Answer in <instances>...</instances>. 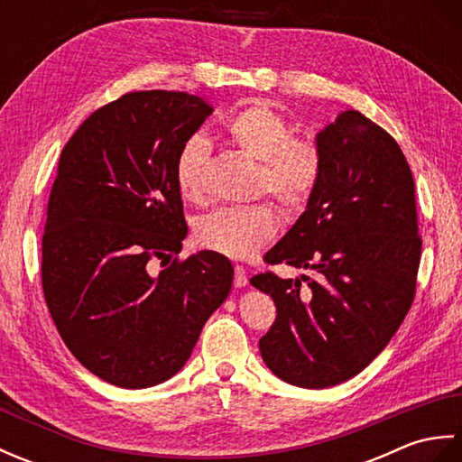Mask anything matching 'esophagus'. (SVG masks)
<instances>
[{"label": "esophagus", "mask_w": 462, "mask_h": 462, "mask_svg": "<svg viewBox=\"0 0 462 462\" xmlns=\"http://www.w3.org/2000/svg\"><path fill=\"white\" fill-rule=\"evenodd\" d=\"M234 286H236V288H246L248 286V272L244 266L234 268Z\"/></svg>", "instance_id": "esophagus-1"}]
</instances>
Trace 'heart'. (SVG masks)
I'll return each mask as SVG.
<instances>
[{
  "mask_svg": "<svg viewBox=\"0 0 462 462\" xmlns=\"http://www.w3.org/2000/svg\"><path fill=\"white\" fill-rule=\"evenodd\" d=\"M226 134L258 161L256 190H263L283 210L301 208L319 179V152L306 141L291 139V126L268 105H250L232 115ZM208 159V144L192 134L180 146L174 161V180L184 200H196L202 192V171ZM278 232V218L266 202L224 206L204 214L196 222V240L204 248L228 258H250Z\"/></svg>",
  "mask_w": 462,
  "mask_h": 462,
  "instance_id": "heart-1",
  "label": "heart"
}]
</instances>
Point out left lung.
I'll use <instances>...</instances> for the list:
<instances>
[{"label":"left lung","mask_w":462,"mask_h":462,"mask_svg":"<svg viewBox=\"0 0 462 462\" xmlns=\"http://www.w3.org/2000/svg\"><path fill=\"white\" fill-rule=\"evenodd\" d=\"M316 149L321 169L306 210L263 256L313 278L250 280L278 311L260 339L263 363L306 389L339 385L387 347L413 303L420 260L415 182L393 136L343 111Z\"/></svg>","instance_id":"left-lung-1"}]
</instances>
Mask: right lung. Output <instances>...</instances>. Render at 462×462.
<instances>
[{"instance_id": "obj_1", "label": "right lung", "mask_w": 462, "mask_h": 462, "mask_svg": "<svg viewBox=\"0 0 462 462\" xmlns=\"http://www.w3.org/2000/svg\"><path fill=\"white\" fill-rule=\"evenodd\" d=\"M212 111L189 93L123 95L59 159L42 242L45 301L69 351L111 385L176 375L232 290L222 254L172 260L189 232L174 161Z\"/></svg>"}]
</instances>
